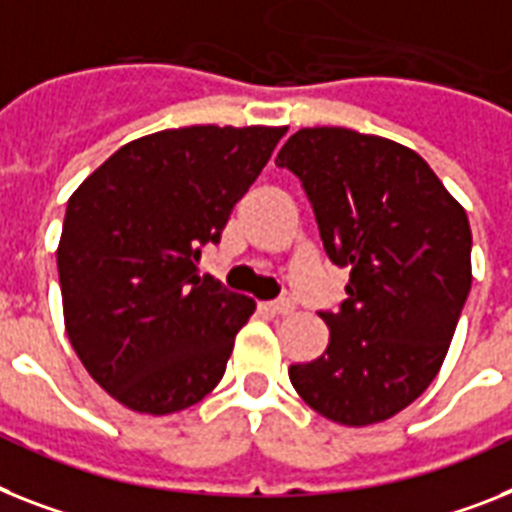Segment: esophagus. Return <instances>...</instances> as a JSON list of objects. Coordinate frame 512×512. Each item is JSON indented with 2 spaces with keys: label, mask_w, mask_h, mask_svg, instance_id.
Listing matches in <instances>:
<instances>
[{
  "label": "esophagus",
  "mask_w": 512,
  "mask_h": 512,
  "mask_svg": "<svg viewBox=\"0 0 512 512\" xmlns=\"http://www.w3.org/2000/svg\"><path fill=\"white\" fill-rule=\"evenodd\" d=\"M264 308L274 316H287L295 311V303L293 301H274V303H266Z\"/></svg>",
  "instance_id": "obj_1"
}]
</instances>
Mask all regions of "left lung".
<instances>
[{
	"instance_id": "1",
	"label": "left lung",
	"mask_w": 512,
	"mask_h": 512,
	"mask_svg": "<svg viewBox=\"0 0 512 512\" xmlns=\"http://www.w3.org/2000/svg\"><path fill=\"white\" fill-rule=\"evenodd\" d=\"M314 206L348 298L319 311L329 345L293 363L295 392L342 426L387 421L437 377L471 290L466 209L413 149L348 128H301L277 154Z\"/></svg>"
}]
</instances>
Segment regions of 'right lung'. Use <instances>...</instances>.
Listing matches in <instances>:
<instances>
[{
  "label": "right lung",
  "mask_w": 512,
  "mask_h": 512,
  "mask_svg": "<svg viewBox=\"0 0 512 512\" xmlns=\"http://www.w3.org/2000/svg\"><path fill=\"white\" fill-rule=\"evenodd\" d=\"M285 133L159 130L114 151L67 201L57 248L67 337L130 411H185L225 377L256 303L196 264Z\"/></svg>",
  "instance_id": "1"
}]
</instances>
